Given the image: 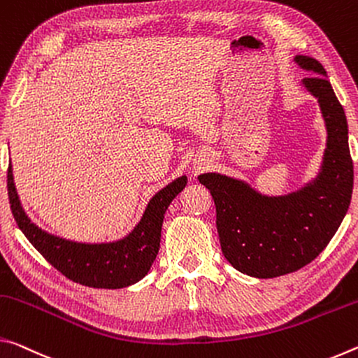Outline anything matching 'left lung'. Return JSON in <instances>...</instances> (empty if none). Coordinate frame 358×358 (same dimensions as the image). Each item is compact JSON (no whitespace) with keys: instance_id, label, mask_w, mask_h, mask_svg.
<instances>
[{"instance_id":"obj_1","label":"left lung","mask_w":358,"mask_h":358,"mask_svg":"<svg viewBox=\"0 0 358 358\" xmlns=\"http://www.w3.org/2000/svg\"><path fill=\"white\" fill-rule=\"evenodd\" d=\"M295 60L315 73L304 78L303 84L317 96L327 124L328 143L319 179L290 196L266 198L227 176H198L215 203V225L225 259L238 271L262 279L309 265L341 225L354 189V163L341 103L319 60L308 55H296Z\"/></svg>"}]
</instances>
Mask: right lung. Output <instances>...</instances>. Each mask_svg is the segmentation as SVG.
<instances>
[{
  "label": "right lung",
  "instance_id": "right-lung-1",
  "mask_svg": "<svg viewBox=\"0 0 358 358\" xmlns=\"http://www.w3.org/2000/svg\"><path fill=\"white\" fill-rule=\"evenodd\" d=\"M179 178L152 198L143 220L125 239L110 244H80L52 236L31 224L17 196L13 169L8 168V195L14 219L23 234L44 259L63 276L95 289H120L143 279L160 248L162 224L173 198L184 189Z\"/></svg>",
  "mask_w": 358,
  "mask_h": 358
}]
</instances>
